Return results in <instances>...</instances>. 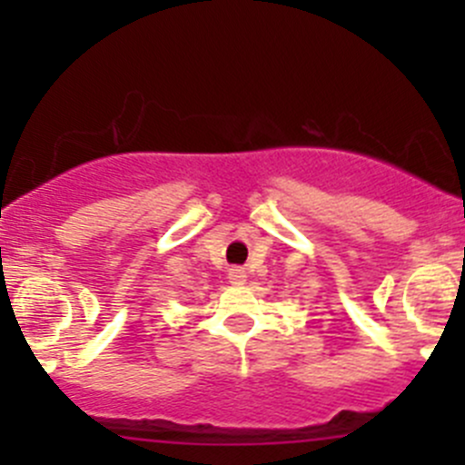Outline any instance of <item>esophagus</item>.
I'll return each instance as SVG.
<instances>
[{"instance_id": "1", "label": "esophagus", "mask_w": 465, "mask_h": 465, "mask_svg": "<svg viewBox=\"0 0 465 465\" xmlns=\"http://www.w3.org/2000/svg\"><path fill=\"white\" fill-rule=\"evenodd\" d=\"M229 281H232V283H236V285L245 283L247 272L242 270V267H229Z\"/></svg>"}]
</instances>
